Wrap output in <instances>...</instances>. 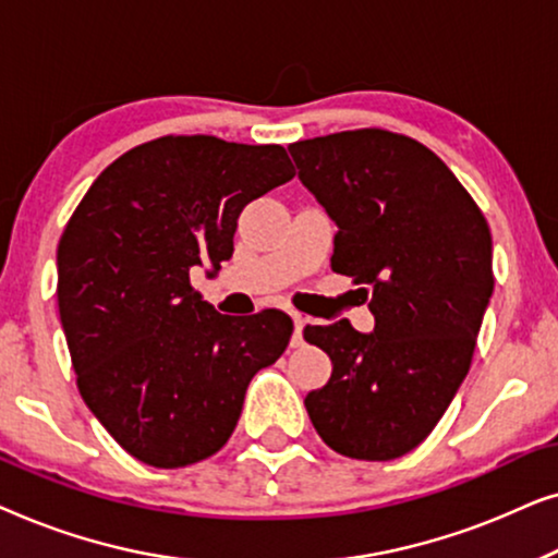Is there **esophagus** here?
Listing matches in <instances>:
<instances>
[{
	"mask_svg": "<svg viewBox=\"0 0 558 558\" xmlns=\"http://www.w3.org/2000/svg\"><path fill=\"white\" fill-rule=\"evenodd\" d=\"M292 319H294V335H292V348H300L302 345V330H304V323H307V319H304L300 312H294L292 315Z\"/></svg>",
	"mask_w": 558,
	"mask_h": 558,
	"instance_id": "obj_1",
	"label": "esophagus"
}]
</instances>
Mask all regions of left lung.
Here are the masks:
<instances>
[{
	"mask_svg": "<svg viewBox=\"0 0 558 558\" xmlns=\"http://www.w3.org/2000/svg\"><path fill=\"white\" fill-rule=\"evenodd\" d=\"M302 185L327 210L332 271L363 284L373 332L307 325L332 376L304 407L323 441L386 462L429 437L468 376L490 302L493 239L452 170L411 136L355 129L289 144Z\"/></svg>",
	"mask_w": 558,
	"mask_h": 558,
	"instance_id": "8db88e82",
	"label": "left lung"
}]
</instances>
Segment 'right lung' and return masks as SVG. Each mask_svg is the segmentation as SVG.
<instances>
[{
    "label": "right lung",
    "instance_id": "right-lung-1",
    "mask_svg": "<svg viewBox=\"0 0 558 558\" xmlns=\"http://www.w3.org/2000/svg\"><path fill=\"white\" fill-rule=\"evenodd\" d=\"M292 178L279 144L170 134L113 159L68 220L58 310L75 384L140 462L174 470L216 454L251 378L287 350L292 317L220 315L190 269H220L241 210Z\"/></svg>",
    "mask_w": 558,
    "mask_h": 558
}]
</instances>
